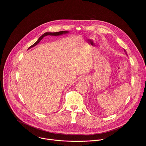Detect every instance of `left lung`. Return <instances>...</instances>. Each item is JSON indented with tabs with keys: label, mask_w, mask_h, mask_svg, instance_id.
I'll return each instance as SVG.
<instances>
[{
	"label": "left lung",
	"mask_w": 146,
	"mask_h": 146,
	"mask_svg": "<svg viewBox=\"0 0 146 146\" xmlns=\"http://www.w3.org/2000/svg\"><path fill=\"white\" fill-rule=\"evenodd\" d=\"M123 50H124V52H125V54H127V51H126V50H125V49H123Z\"/></svg>",
	"instance_id": "obj_1"
}]
</instances>
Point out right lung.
I'll use <instances>...</instances> for the list:
<instances>
[{
    "label": "right lung",
    "mask_w": 146,
    "mask_h": 146,
    "mask_svg": "<svg viewBox=\"0 0 146 146\" xmlns=\"http://www.w3.org/2000/svg\"><path fill=\"white\" fill-rule=\"evenodd\" d=\"M66 33H68V31H60V32H54V33L46 32V33H44L43 35H41V36L39 37V38L37 40V41H36V42L35 43H34L33 45H32L31 46H30V47L28 48V49H29V48H32V47H33L36 46V45L40 42V40H41V39H42L44 36H48V35H50V36H59V35H62V34Z\"/></svg>",
    "instance_id": "right-lung-1"
}]
</instances>
